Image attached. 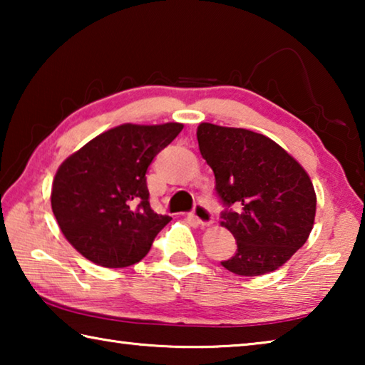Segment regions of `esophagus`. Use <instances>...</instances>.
I'll return each instance as SVG.
<instances>
[{"label": "esophagus", "mask_w": 365, "mask_h": 365, "mask_svg": "<svg viewBox=\"0 0 365 365\" xmlns=\"http://www.w3.org/2000/svg\"><path fill=\"white\" fill-rule=\"evenodd\" d=\"M191 217H193L201 227H209L214 222L211 209L205 205H196L193 212H191Z\"/></svg>", "instance_id": "34e87169"}]
</instances>
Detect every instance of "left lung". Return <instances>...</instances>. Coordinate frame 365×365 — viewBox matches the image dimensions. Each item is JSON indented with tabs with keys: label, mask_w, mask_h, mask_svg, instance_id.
<instances>
[{
	"label": "left lung",
	"mask_w": 365,
	"mask_h": 365,
	"mask_svg": "<svg viewBox=\"0 0 365 365\" xmlns=\"http://www.w3.org/2000/svg\"><path fill=\"white\" fill-rule=\"evenodd\" d=\"M196 137L227 206L220 225L237 240V252L220 264L243 277L282 267L314 227L317 197L311 177L265 135L202 122Z\"/></svg>",
	"instance_id": "8db88e82"
}]
</instances>
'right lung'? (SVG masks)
Returning <instances> with one entry per match:
<instances>
[{
  "mask_svg": "<svg viewBox=\"0 0 365 365\" xmlns=\"http://www.w3.org/2000/svg\"><path fill=\"white\" fill-rule=\"evenodd\" d=\"M183 123H122L71 154L54 175L51 207L61 232L80 255L103 267L143 259L172 217L150 206L146 170Z\"/></svg>",
  "mask_w": 365,
  "mask_h": 365,
  "instance_id": "right-lung-1",
  "label": "right lung"
}]
</instances>
